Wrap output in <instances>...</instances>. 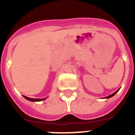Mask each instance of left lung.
Masks as SVG:
<instances>
[{
	"label": "left lung",
	"instance_id": "obj_1",
	"mask_svg": "<svg viewBox=\"0 0 135 135\" xmlns=\"http://www.w3.org/2000/svg\"><path fill=\"white\" fill-rule=\"evenodd\" d=\"M119 90H120V89H118V90H117L115 92V93H113V94H112V95H109V96H108V97H104V99H109V98H111V97H113V96H114V95H115V94L117 93V92H118V91H119Z\"/></svg>",
	"mask_w": 135,
	"mask_h": 135
}]
</instances>
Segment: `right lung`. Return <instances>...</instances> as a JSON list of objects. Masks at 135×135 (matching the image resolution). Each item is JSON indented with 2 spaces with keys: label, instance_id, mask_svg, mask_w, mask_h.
Returning a JSON list of instances; mask_svg holds the SVG:
<instances>
[{
  "label": "right lung",
  "instance_id": "add662e5",
  "mask_svg": "<svg viewBox=\"0 0 135 135\" xmlns=\"http://www.w3.org/2000/svg\"><path fill=\"white\" fill-rule=\"evenodd\" d=\"M23 97H24L25 99H26L28 101H32V102H36V101H44V100L46 99V98H43V99H32V98H30V97H27L24 96L23 95Z\"/></svg>",
  "mask_w": 135,
  "mask_h": 135
}]
</instances>
